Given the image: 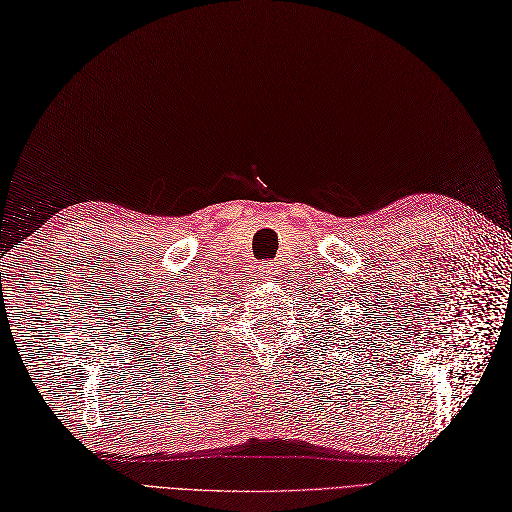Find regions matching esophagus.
I'll return each mask as SVG.
<instances>
[{
  "mask_svg": "<svg viewBox=\"0 0 512 512\" xmlns=\"http://www.w3.org/2000/svg\"><path fill=\"white\" fill-rule=\"evenodd\" d=\"M258 275L262 277V279H267V281H275L277 277H279V271H277V264H273V262H264L262 267L258 269Z\"/></svg>",
  "mask_w": 512,
  "mask_h": 512,
  "instance_id": "esophagus-1",
  "label": "esophagus"
}]
</instances>
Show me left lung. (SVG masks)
Masks as SVG:
<instances>
[{
  "instance_id": "8db88e82",
  "label": "left lung",
  "mask_w": 512,
  "mask_h": 512,
  "mask_svg": "<svg viewBox=\"0 0 512 512\" xmlns=\"http://www.w3.org/2000/svg\"><path fill=\"white\" fill-rule=\"evenodd\" d=\"M341 301H343V296H341ZM341 301H339V303H341ZM368 307H370V305H368ZM364 311L368 313V309H364ZM370 313H373V311H370ZM370 313H368V315H370ZM366 328H368V326H366ZM339 332H343V330H339ZM345 332H347V330H345ZM354 334H356V337H358V332H354ZM364 334H366V337H368V330H364ZM339 339H341V341H345V334H341ZM362 341H364V337H362ZM343 347H345V345H343ZM345 349H347V347H345Z\"/></svg>"
}]
</instances>
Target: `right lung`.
Listing matches in <instances>:
<instances>
[{
  "instance_id": "right-lung-1",
  "label": "right lung",
  "mask_w": 512,
  "mask_h": 512,
  "mask_svg": "<svg viewBox=\"0 0 512 512\" xmlns=\"http://www.w3.org/2000/svg\"><path fill=\"white\" fill-rule=\"evenodd\" d=\"M171 332H175V334H180V332H178V328H171ZM203 334H205V330H201V334H199V337H203ZM192 337H195V334H192ZM199 337H197V339H199ZM169 339H171V337H169V334H167V343H171ZM190 341H195V339H190ZM190 341H188V339H184L186 347H188V343H190ZM163 345H165V334H163V341H161V347H163ZM190 351H192V347H188V351H186V354H190ZM201 351H203V349H201ZM171 354H173V351H171ZM171 354H169V356H171Z\"/></svg>"
}]
</instances>
